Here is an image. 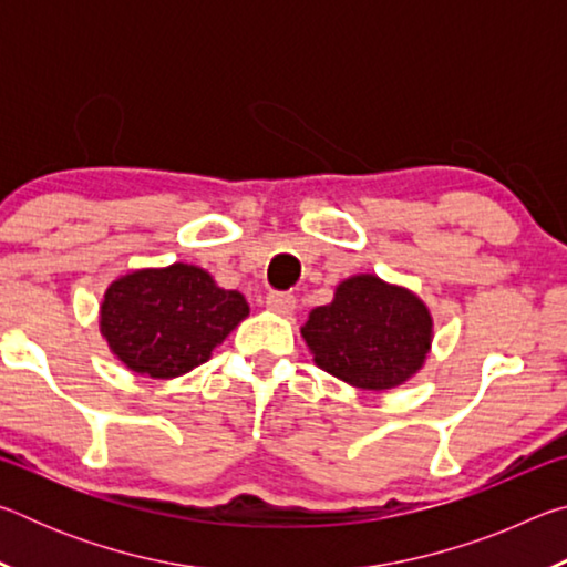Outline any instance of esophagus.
<instances>
[{"label":"esophagus","mask_w":567,"mask_h":567,"mask_svg":"<svg viewBox=\"0 0 567 567\" xmlns=\"http://www.w3.org/2000/svg\"><path fill=\"white\" fill-rule=\"evenodd\" d=\"M265 302L277 315H290L295 310V295L290 292H270Z\"/></svg>","instance_id":"esophagus-1"}]
</instances>
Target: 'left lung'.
<instances>
[{
    "label": "left lung",
    "instance_id": "left-lung-1",
    "mask_svg": "<svg viewBox=\"0 0 567 567\" xmlns=\"http://www.w3.org/2000/svg\"><path fill=\"white\" fill-rule=\"evenodd\" d=\"M302 338L324 372L362 390H388L422 368L433 318L412 292L358 275L334 290L330 305L315 307Z\"/></svg>",
    "mask_w": 567,
    "mask_h": 567
}]
</instances>
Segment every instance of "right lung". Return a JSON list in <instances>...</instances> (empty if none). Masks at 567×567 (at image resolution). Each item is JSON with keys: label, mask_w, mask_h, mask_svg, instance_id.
I'll use <instances>...</instances> for the list:
<instances>
[{"label": "right lung", "mask_w": 567, "mask_h": 567, "mask_svg": "<svg viewBox=\"0 0 567 567\" xmlns=\"http://www.w3.org/2000/svg\"><path fill=\"white\" fill-rule=\"evenodd\" d=\"M249 307L195 265L137 270L114 280L100 310L110 350L132 372L157 380L185 375L245 320Z\"/></svg>", "instance_id": "add662e5"}]
</instances>
